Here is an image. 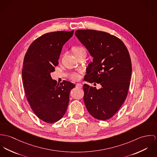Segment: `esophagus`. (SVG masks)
Here are the masks:
<instances>
[{
  "label": "esophagus",
  "mask_w": 157,
  "mask_h": 157,
  "mask_svg": "<svg viewBox=\"0 0 157 157\" xmlns=\"http://www.w3.org/2000/svg\"><path fill=\"white\" fill-rule=\"evenodd\" d=\"M76 87H77V88H81L82 87V84H81L77 83V84H76Z\"/></svg>",
  "instance_id": "34e87169"
}]
</instances>
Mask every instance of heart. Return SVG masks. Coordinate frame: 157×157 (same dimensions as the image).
Returning a JSON list of instances; mask_svg holds the SVG:
<instances>
[{
    "instance_id": "heart-1",
    "label": "heart",
    "mask_w": 157,
    "mask_h": 157,
    "mask_svg": "<svg viewBox=\"0 0 157 157\" xmlns=\"http://www.w3.org/2000/svg\"><path fill=\"white\" fill-rule=\"evenodd\" d=\"M73 52L74 55H75L76 54L86 52V49L82 47H75L73 49ZM70 78L73 81H76V80L79 79V75L77 73H72L70 75Z\"/></svg>"
}]
</instances>
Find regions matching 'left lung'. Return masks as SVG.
<instances>
[{"label": "left lung", "mask_w": 157, "mask_h": 157, "mask_svg": "<svg viewBox=\"0 0 157 157\" xmlns=\"http://www.w3.org/2000/svg\"><path fill=\"white\" fill-rule=\"evenodd\" d=\"M75 35L93 57L84 80L101 86L96 89L84 84L86 106L93 117L109 119L122 106L128 94L132 73L128 51L119 38L105 32L77 30Z\"/></svg>", "instance_id": "left-lung-1"}]
</instances>
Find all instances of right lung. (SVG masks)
Here are the masks:
<instances>
[{"instance_id": "add662e5", "label": "right lung", "mask_w": 157, "mask_h": 157, "mask_svg": "<svg viewBox=\"0 0 157 157\" xmlns=\"http://www.w3.org/2000/svg\"><path fill=\"white\" fill-rule=\"evenodd\" d=\"M73 32L56 31L41 35L30 45L24 58L22 80L27 100L35 115L48 123L64 116L70 91L75 87L67 81L57 84L51 76L58 64L63 46Z\"/></svg>"}]
</instances>
